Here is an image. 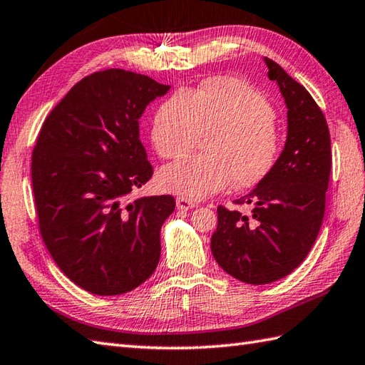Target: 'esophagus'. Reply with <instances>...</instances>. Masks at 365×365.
Here are the masks:
<instances>
[{
    "instance_id": "34e87169",
    "label": "esophagus",
    "mask_w": 365,
    "mask_h": 365,
    "mask_svg": "<svg viewBox=\"0 0 365 365\" xmlns=\"http://www.w3.org/2000/svg\"><path fill=\"white\" fill-rule=\"evenodd\" d=\"M175 203H177V210H182V211H188V210H191V208L196 207L191 200H188V199H183V197H179V199H177V200H175Z\"/></svg>"
}]
</instances>
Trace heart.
<instances>
[{"label": "heart", "instance_id": "obj_1", "mask_svg": "<svg viewBox=\"0 0 365 365\" xmlns=\"http://www.w3.org/2000/svg\"><path fill=\"white\" fill-rule=\"evenodd\" d=\"M208 155H190L165 166L158 186L183 199H203L233 182L250 188L272 171L282 135L269 101L240 79L213 78L196 91H177L158 107L150 141L163 158L180 157L210 133Z\"/></svg>", "mask_w": 365, "mask_h": 365}]
</instances>
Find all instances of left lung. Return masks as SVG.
<instances>
[{
    "label": "left lung",
    "mask_w": 365,
    "mask_h": 365,
    "mask_svg": "<svg viewBox=\"0 0 365 365\" xmlns=\"http://www.w3.org/2000/svg\"><path fill=\"white\" fill-rule=\"evenodd\" d=\"M287 108L284 148L275 166L236 203L250 216L217 208L211 253L228 275L267 284L289 275L307 258L325 213L331 171V141L325 116L308 90L264 57Z\"/></svg>",
    "instance_id": "8db88e82"
}]
</instances>
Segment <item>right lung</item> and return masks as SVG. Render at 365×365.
<instances>
[{
  "mask_svg": "<svg viewBox=\"0 0 365 365\" xmlns=\"http://www.w3.org/2000/svg\"><path fill=\"white\" fill-rule=\"evenodd\" d=\"M169 86L118 70L87 76L41 127L32 190L41 238L56 264L96 295L129 292L154 274L173 196L129 200L152 177L140 120Z\"/></svg>",
  "mask_w": 365,
  "mask_h": 365,
  "instance_id": "right-lung-1",
  "label": "right lung"
}]
</instances>
